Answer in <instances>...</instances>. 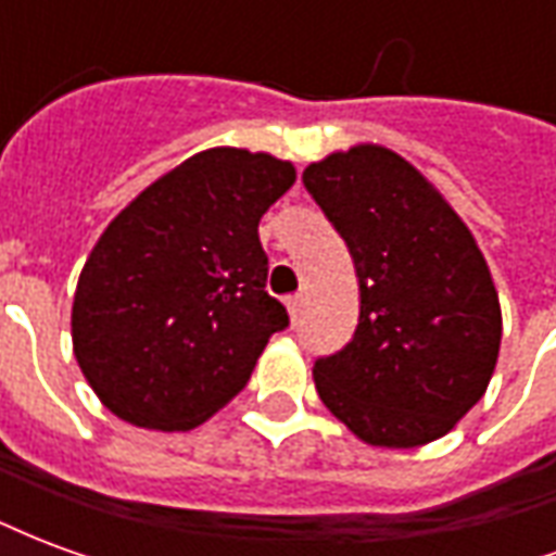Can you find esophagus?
Here are the masks:
<instances>
[{
	"label": "esophagus",
	"instance_id": "obj_1",
	"mask_svg": "<svg viewBox=\"0 0 556 556\" xmlns=\"http://www.w3.org/2000/svg\"><path fill=\"white\" fill-rule=\"evenodd\" d=\"M286 306H289L291 321H301L303 306H306V298H303V294H291L289 301H286Z\"/></svg>",
	"mask_w": 556,
	"mask_h": 556
}]
</instances>
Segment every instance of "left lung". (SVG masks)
I'll use <instances>...</instances> for the list:
<instances>
[{
	"label": "left lung",
	"instance_id": "obj_1",
	"mask_svg": "<svg viewBox=\"0 0 556 556\" xmlns=\"http://www.w3.org/2000/svg\"><path fill=\"white\" fill-rule=\"evenodd\" d=\"M303 187L345 241L357 330L315 361V390L372 446L438 441L477 405L501 351V303L473 235L408 160L381 146L309 163Z\"/></svg>",
	"mask_w": 556,
	"mask_h": 556
}]
</instances>
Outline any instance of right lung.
<instances>
[{
  "label": "right lung",
  "mask_w": 556,
  "mask_h": 556,
  "mask_svg": "<svg viewBox=\"0 0 556 556\" xmlns=\"http://www.w3.org/2000/svg\"><path fill=\"white\" fill-rule=\"evenodd\" d=\"M294 166L207 148L146 187L106 226L74 294V354L115 417L187 431L241 393L289 327L265 291L258 219Z\"/></svg>",
  "instance_id": "add662e5"
}]
</instances>
